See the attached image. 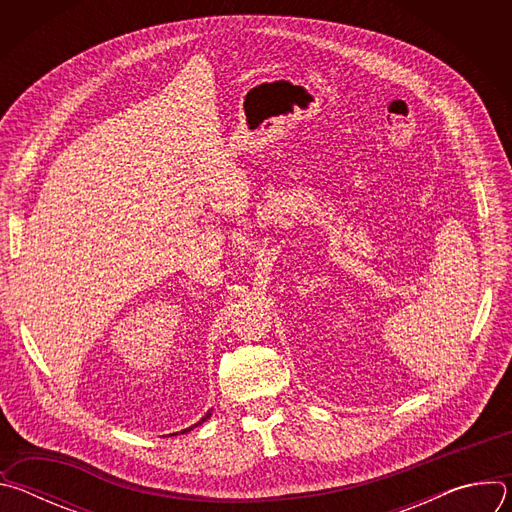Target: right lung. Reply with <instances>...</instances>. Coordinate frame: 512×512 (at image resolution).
Returning a JSON list of instances; mask_svg holds the SVG:
<instances>
[{
	"label": "right lung",
	"mask_w": 512,
	"mask_h": 512,
	"mask_svg": "<svg viewBox=\"0 0 512 512\" xmlns=\"http://www.w3.org/2000/svg\"><path fill=\"white\" fill-rule=\"evenodd\" d=\"M210 411H212V409H210ZM210 411H208V413H206V415H204V417H202V419H200V421H198V423H194V425H190V427H186V429H182V431H180V433H188V431H190V429H194V427H198V425H200V423H204V421H206V419H208V417H210ZM170 435H178V433H170Z\"/></svg>",
	"instance_id": "add662e5"
}]
</instances>
